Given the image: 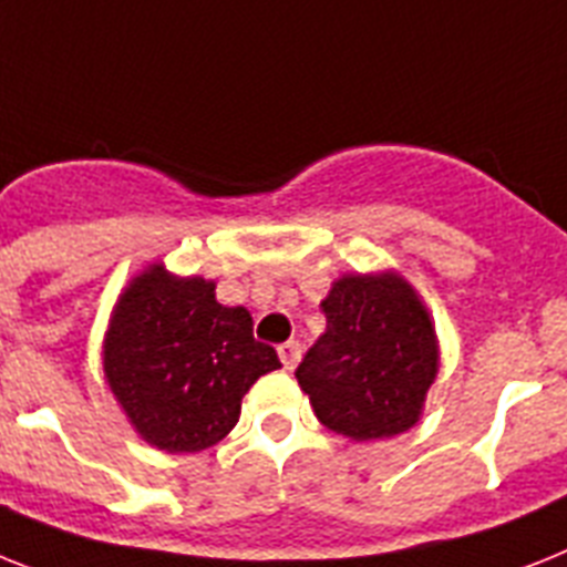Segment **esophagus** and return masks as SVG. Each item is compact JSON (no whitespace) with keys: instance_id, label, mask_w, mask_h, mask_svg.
Wrapping results in <instances>:
<instances>
[{"instance_id":"34e87169","label":"esophagus","mask_w":567,"mask_h":567,"mask_svg":"<svg viewBox=\"0 0 567 567\" xmlns=\"http://www.w3.org/2000/svg\"><path fill=\"white\" fill-rule=\"evenodd\" d=\"M278 357H280V362H284V368H287V371H292L295 364H298V359H301V344H298V341H287V344H280Z\"/></svg>"}]
</instances>
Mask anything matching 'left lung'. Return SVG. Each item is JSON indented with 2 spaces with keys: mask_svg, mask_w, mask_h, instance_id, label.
I'll list each match as a JSON object with an SVG mask.
<instances>
[{
  "mask_svg": "<svg viewBox=\"0 0 567 567\" xmlns=\"http://www.w3.org/2000/svg\"><path fill=\"white\" fill-rule=\"evenodd\" d=\"M324 336L298 364L316 417L350 441L409 432L437 377L432 316L396 272L344 275L321 301Z\"/></svg>",
  "mask_w": 567,
  "mask_h": 567,
  "instance_id": "left-lung-1",
  "label": "left lung"
}]
</instances>
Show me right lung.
I'll return each mask as SVG.
<instances>
[{
  "label": "right lung",
  "mask_w": 567,
  "mask_h": 567,
  "mask_svg": "<svg viewBox=\"0 0 567 567\" xmlns=\"http://www.w3.org/2000/svg\"><path fill=\"white\" fill-rule=\"evenodd\" d=\"M214 280L147 266L121 292L104 373L133 429L165 452H203L231 432L257 379L278 371L246 307H223Z\"/></svg>",
  "instance_id": "right-lung-1"
}]
</instances>
